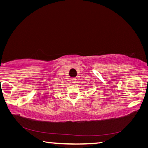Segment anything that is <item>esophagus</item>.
<instances>
[{
    "label": "esophagus",
    "instance_id": "34e87169",
    "mask_svg": "<svg viewBox=\"0 0 148 148\" xmlns=\"http://www.w3.org/2000/svg\"><path fill=\"white\" fill-rule=\"evenodd\" d=\"M71 81L73 83H76V81H77V79H76V78H71Z\"/></svg>",
    "mask_w": 148,
    "mask_h": 148
}]
</instances>
